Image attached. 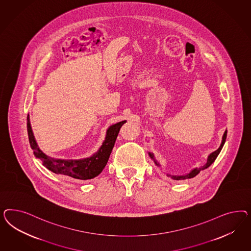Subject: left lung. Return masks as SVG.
<instances>
[{
	"mask_svg": "<svg viewBox=\"0 0 251 251\" xmlns=\"http://www.w3.org/2000/svg\"><path fill=\"white\" fill-rule=\"evenodd\" d=\"M226 135H227V130L226 129V131L224 132V135L222 137V143H221L219 148H218L216 151L211 152V153L208 155V157H207V162H206L205 165H203L202 167H195V168H193L192 170H190L189 173H187V174H185V175L174 176L170 175V174H167V176H170L171 178H173V179H175V180L188 179V178H192V177H194V176H197L198 174L201 171V170H204L206 168H208V167H210V166L213 164V162H214V160L216 159V157H217V156H218V154L220 153L221 150H222L223 146H224L225 143H226ZM148 154H149V156L151 157V159H152V161L154 162V164H155L157 167H161V165H160L159 162H158L157 160L155 159V157H154L153 153H152V152H148Z\"/></svg>",
	"mask_w": 251,
	"mask_h": 251,
	"instance_id": "left-lung-1",
	"label": "left lung"
}]
</instances>
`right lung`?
<instances>
[{"label": "right lung", "instance_id": "obj_1", "mask_svg": "<svg viewBox=\"0 0 251 251\" xmlns=\"http://www.w3.org/2000/svg\"><path fill=\"white\" fill-rule=\"evenodd\" d=\"M126 121L110 125L106 129V137L99 151L91 156L82 159H59L53 158L42 152L35 139L31 128L30 118L27 115V133L31 148L36 158L42 162V165L49 170L58 175H63L75 179H91L103 171L106 167L109 155L114 147L115 142L119 131Z\"/></svg>", "mask_w": 251, "mask_h": 251}]
</instances>
